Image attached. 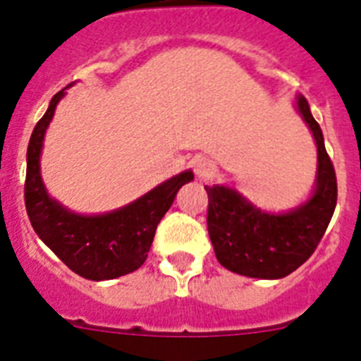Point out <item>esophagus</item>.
Returning <instances> with one entry per match:
<instances>
[{"label":"esophagus","instance_id":"obj_1","mask_svg":"<svg viewBox=\"0 0 361 361\" xmlns=\"http://www.w3.org/2000/svg\"><path fill=\"white\" fill-rule=\"evenodd\" d=\"M193 170H195V175L199 178H209L215 173V162L206 157L197 159L195 164H193Z\"/></svg>","mask_w":361,"mask_h":361}]
</instances>
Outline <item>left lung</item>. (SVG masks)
<instances>
[{
	"label": "left lung",
	"instance_id": "obj_1",
	"mask_svg": "<svg viewBox=\"0 0 361 361\" xmlns=\"http://www.w3.org/2000/svg\"><path fill=\"white\" fill-rule=\"evenodd\" d=\"M296 110L312 132L318 149L317 183L309 200L288 213H267L228 186L208 191V231L216 260L226 269L251 279L288 276L314 253L336 208V173L325 152L324 133L304 95Z\"/></svg>",
	"mask_w": 361,
	"mask_h": 361
}]
</instances>
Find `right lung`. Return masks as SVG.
I'll return each mask as SVG.
<instances>
[{
    "instance_id": "right-lung-1",
    "label": "right lung",
    "mask_w": 361,
    "mask_h": 361,
    "mask_svg": "<svg viewBox=\"0 0 361 361\" xmlns=\"http://www.w3.org/2000/svg\"><path fill=\"white\" fill-rule=\"evenodd\" d=\"M65 94L61 90L54 95L28 142L25 180L28 219L37 237L82 279L99 282L128 275L145 264L159 222L171 208L180 186L193 180V171L175 175L141 199L110 213L79 215L66 209L47 193L39 170L44 132Z\"/></svg>"
}]
</instances>
